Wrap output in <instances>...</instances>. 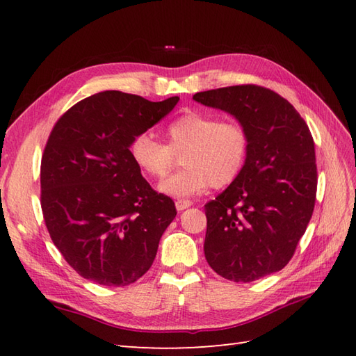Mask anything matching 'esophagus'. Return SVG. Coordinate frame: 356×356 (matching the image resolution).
I'll return each mask as SVG.
<instances>
[{
    "label": "esophagus",
    "instance_id": "1",
    "mask_svg": "<svg viewBox=\"0 0 356 356\" xmlns=\"http://www.w3.org/2000/svg\"><path fill=\"white\" fill-rule=\"evenodd\" d=\"M190 207H191V202H190V200H177V202H176L177 211H184V209L190 208Z\"/></svg>",
    "mask_w": 356,
    "mask_h": 356
}]
</instances>
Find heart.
<instances>
[{"instance_id":"1","label":"heart","mask_w":356,"mask_h":356,"mask_svg":"<svg viewBox=\"0 0 356 356\" xmlns=\"http://www.w3.org/2000/svg\"><path fill=\"white\" fill-rule=\"evenodd\" d=\"M166 145L148 133L138 134L130 156L139 171L161 180L182 156L185 168L161 184V191L172 197H190L213 188H225L243 171L251 138L237 120H222L216 115L186 111L165 130Z\"/></svg>"}]
</instances>
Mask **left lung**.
Segmentation results:
<instances>
[{
  "label": "left lung",
  "instance_id": "left-lung-1",
  "mask_svg": "<svg viewBox=\"0 0 356 356\" xmlns=\"http://www.w3.org/2000/svg\"><path fill=\"white\" fill-rule=\"evenodd\" d=\"M228 111L251 138L243 171L205 205V257L218 275L249 283L283 269L311 220L315 145L305 119L278 93L254 84L193 96Z\"/></svg>",
  "mask_w": 356,
  "mask_h": 356
}]
</instances>
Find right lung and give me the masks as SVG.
Masks as SVG:
<instances>
[{
  "instance_id": "right-lung-1",
  "label": "right lung",
  "mask_w": 356,
  "mask_h": 356,
  "mask_svg": "<svg viewBox=\"0 0 356 356\" xmlns=\"http://www.w3.org/2000/svg\"><path fill=\"white\" fill-rule=\"evenodd\" d=\"M177 102L108 90L74 104L53 127L41 159L44 222L65 261L90 282L128 286L154 261L177 211L142 177L130 145Z\"/></svg>"
}]
</instances>
